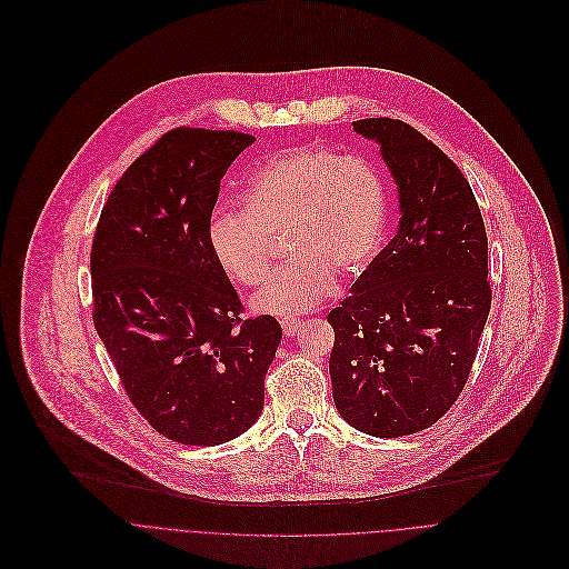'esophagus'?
<instances>
[{
	"label": "esophagus",
	"instance_id": "obj_1",
	"mask_svg": "<svg viewBox=\"0 0 569 569\" xmlns=\"http://www.w3.org/2000/svg\"><path fill=\"white\" fill-rule=\"evenodd\" d=\"M280 325H282L284 336H296V331L300 329V318L289 316V318H282V320H280Z\"/></svg>",
	"mask_w": 569,
	"mask_h": 569
}]
</instances>
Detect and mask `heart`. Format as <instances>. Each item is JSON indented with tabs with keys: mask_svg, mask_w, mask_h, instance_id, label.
<instances>
[{
	"mask_svg": "<svg viewBox=\"0 0 569 569\" xmlns=\"http://www.w3.org/2000/svg\"><path fill=\"white\" fill-rule=\"evenodd\" d=\"M388 194L363 159L296 148L267 159L247 203H223L208 221L210 251L233 280L253 287L271 271L273 238L287 231L291 260L251 300L264 316H296L333 291V276L359 278L381 249Z\"/></svg>",
	"mask_w": 569,
	"mask_h": 569,
	"instance_id": "1",
	"label": "heart"
}]
</instances>
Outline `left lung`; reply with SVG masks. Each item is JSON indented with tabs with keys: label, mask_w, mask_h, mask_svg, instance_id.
I'll list each match as a JSON object with an SVG mask.
<instances>
[{
	"label": "left lung",
	"mask_w": 569,
	"mask_h": 569,
	"mask_svg": "<svg viewBox=\"0 0 569 569\" xmlns=\"http://www.w3.org/2000/svg\"><path fill=\"white\" fill-rule=\"evenodd\" d=\"M399 192V229L329 311L338 415L372 437L432 426L458 401L491 309L489 244L460 168L415 128L366 119Z\"/></svg>",
	"instance_id": "8db88e82"
}]
</instances>
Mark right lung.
Segmentation results:
<instances>
[{"instance_id":"obj_1","label":"right lung","mask_w":569,"mask_h":569,"mask_svg":"<svg viewBox=\"0 0 569 569\" xmlns=\"http://www.w3.org/2000/svg\"><path fill=\"white\" fill-rule=\"evenodd\" d=\"M242 132L179 128L113 186L91 244L93 325L134 408L163 437L217 446L264 408L282 327L242 320L208 221Z\"/></svg>"}]
</instances>
